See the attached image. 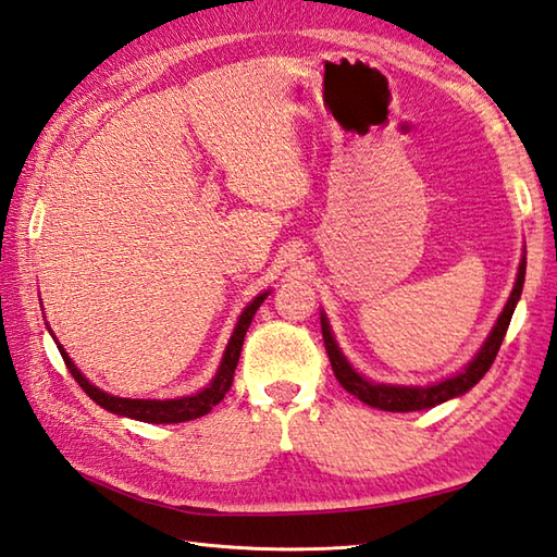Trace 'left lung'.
<instances>
[{"instance_id":"8db88e82","label":"left lung","mask_w":557,"mask_h":557,"mask_svg":"<svg viewBox=\"0 0 557 557\" xmlns=\"http://www.w3.org/2000/svg\"><path fill=\"white\" fill-rule=\"evenodd\" d=\"M523 277H525V258H521L519 275H517V282H513V289L509 295L507 307H504V311L499 313L497 323H494V329L487 336V341H484V346L478 350V356H474L470 366L465 368L462 372H458V375L426 384V387L377 384V382H370V380L362 377L360 372L352 370V366L346 360V356L341 352L338 343H336V338H333L331 326L326 321V313H321L323 346H326L333 375H336V380L341 382V387L350 392L352 397H358L360 401H366L368 407H375V409H382V411H419V409L436 407V404H443V401H448L453 397H460V394L472 389L474 384H478L484 377V372L492 368L494 358H497V352L502 348V341H504V336H507L511 313H513V309H517V301L521 297Z\"/></svg>"}]
</instances>
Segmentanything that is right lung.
<instances>
[{"mask_svg":"<svg viewBox=\"0 0 557 557\" xmlns=\"http://www.w3.org/2000/svg\"><path fill=\"white\" fill-rule=\"evenodd\" d=\"M268 295H270V292H262V295H258L244 311H240L238 323H236L234 333H231L228 346L224 350V358H221V366L216 370V375L211 377L209 387H205L197 394H189V397H180V399H124V397H114V394H107L99 387H95V384L89 382L83 375V372L75 368V362L70 360L65 348L60 346L58 341L55 343H58L60 356H63L65 366L70 370V375H73L79 387L85 389L87 397L97 401L102 409H107L111 413H119V417H128V419H136V421H146V423L191 421V419L205 417V413H209L221 399L226 397V392L231 389V382H234V372H236L238 358H240V348H244L246 331L250 326L252 317H256L258 307L262 305V299H265Z\"/></svg>","mask_w":557,"mask_h":557,"instance_id":"1","label":"right lung"}]
</instances>
